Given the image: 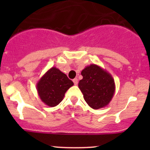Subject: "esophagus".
<instances>
[{
  "label": "esophagus",
  "instance_id": "34e87169",
  "mask_svg": "<svg viewBox=\"0 0 150 150\" xmlns=\"http://www.w3.org/2000/svg\"><path fill=\"white\" fill-rule=\"evenodd\" d=\"M73 82H74V84H75V85H77V83H78V80H77V78H75V79H73Z\"/></svg>",
  "mask_w": 150,
  "mask_h": 150
}]
</instances>
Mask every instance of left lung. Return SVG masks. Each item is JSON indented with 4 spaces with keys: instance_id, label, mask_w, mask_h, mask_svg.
Instances as JSON below:
<instances>
[{
    "instance_id": "left-lung-1",
    "label": "left lung",
    "mask_w": 150,
    "mask_h": 150,
    "mask_svg": "<svg viewBox=\"0 0 150 150\" xmlns=\"http://www.w3.org/2000/svg\"><path fill=\"white\" fill-rule=\"evenodd\" d=\"M81 75L83 78L79 82L78 87L87 104L94 109L107 106L116 90L112 75L95 64L85 67Z\"/></svg>"
}]
</instances>
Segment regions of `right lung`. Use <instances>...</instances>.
<instances>
[{
    "instance_id": "1",
    "label": "right lung",
    "mask_w": 150,
    "mask_h": 150,
    "mask_svg": "<svg viewBox=\"0 0 150 150\" xmlns=\"http://www.w3.org/2000/svg\"><path fill=\"white\" fill-rule=\"evenodd\" d=\"M73 85L65 73L52 67L38 81L37 89L42 102L53 107L61 102L65 93Z\"/></svg>"
}]
</instances>
